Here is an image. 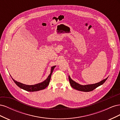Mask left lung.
I'll return each mask as SVG.
<instances>
[{
  "mask_svg": "<svg viewBox=\"0 0 120 120\" xmlns=\"http://www.w3.org/2000/svg\"><path fill=\"white\" fill-rule=\"evenodd\" d=\"M108 79L106 78V79H104V80L101 81L99 82H98L96 83H95V84H92V85H85V86H82L81 85H79L77 82H75L72 79L70 78V76H68V79H69V81H70V84L72 88H73L74 89L77 90H79V91H82V92H88L90 91H92L94 89H96L97 87L99 86L103 85V83L106 82Z\"/></svg>",
  "mask_w": 120,
  "mask_h": 120,
  "instance_id": "8db88e82",
  "label": "left lung"
}]
</instances>
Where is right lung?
Returning <instances> with one entry per match:
<instances>
[{
	"label": "right lung",
	"instance_id": "add662e5",
	"mask_svg": "<svg viewBox=\"0 0 120 120\" xmlns=\"http://www.w3.org/2000/svg\"><path fill=\"white\" fill-rule=\"evenodd\" d=\"M55 67H56V66H53L52 68L50 74L48 76V77L46 79V80H45L44 82H42L41 83H38V84H36V85H26L23 84V83H20L19 82H18L14 80V79H13L12 78V79H13V81H14V82L15 83V84L18 86H19V88H20L21 89H22L28 92L38 91V90L45 89V88H46L47 86H48V85H49L50 80V78H51V75L52 73V71Z\"/></svg>",
	"mask_w": 120,
	"mask_h": 120
}]
</instances>
